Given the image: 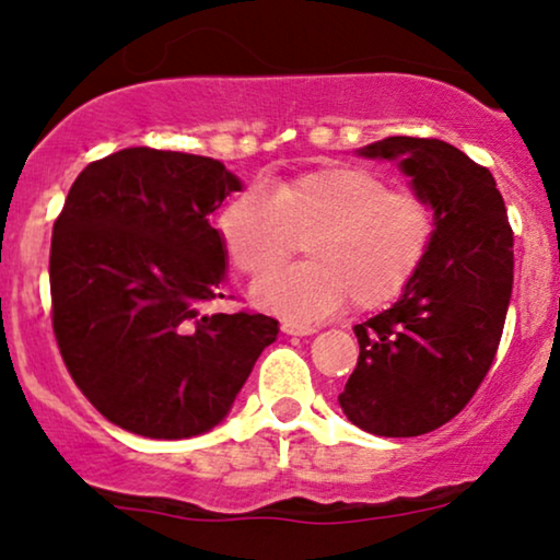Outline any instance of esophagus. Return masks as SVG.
<instances>
[{
  "mask_svg": "<svg viewBox=\"0 0 560 560\" xmlns=\"http://www.w3.org/2000/svg\"><path fill=\"white\" fill-rule=\"evenodd\" d=\"M280 328H282V334H288V336H311V334L318 331L316 326L298 324V320H282Z\"/></svg>",
  "mask_w": 560,
  "mask_h": 560,
  "instance_id": "esophagus-1",
  "label": "esophagus"
}]
</instances>
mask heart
<instances>
[{"mask_svg": "<svg viewBox=\"0 0 560 560\" xmlns=\"http://www.w3.org/2000/svg\"><path fill=\"white\" fill-rule=\"evenodd\" d=\"M433 209L412 190L387 188L380 173L331 165L270 190L252 186L219 217L236 270L257 278L306 240L312 259L267 273L252 288L259 308L288 318H320L349 301L377 308L418 272L433 240Z\"/></svg>", "mask_w": 560, "mask_h": 560, "instance_id": "b5f03b06", "label": "heart"}]
</instances>
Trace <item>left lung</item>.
<instances>
[{
  "mask_svg": "<svg viewBox=\"0 0 560 560\" xmlns=\"http://www.w3.org/2000/svg\"><path fill=\"white\" fill-rule=\"evenodd\" d=\"M357 155L397 163L435 219L393 308L354 326L359 362L339 395L357 428L410 439L462 412L494 362L512 298V229L492 173L454 144L387 137Z\"/></svg>",
  "mask_w": 560,
  "mask_h": 560,
  "instance_id": "1",
  "label": "left lung"
}]
</instances>
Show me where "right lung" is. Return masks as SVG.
<instances>
[{
  "mask_svg": "<svg viewBox=\"0 0 560 560\" xmlns=\"http://www.w3.org/2000/svg\"><path fill=\"white\" fill-rule=\"evenodd\" d=\"M242 180L219 160L127 148L86 165L52 226L60 357L89 402L144 439L201 435L229 416L278 339L262 313H203L224 298L211 213Z\"/></svg>",
  "mask_w": 560,
  "mask_h": 560,
  "instance_id": "1",
  "label": "right lung"
}]
</instances>
